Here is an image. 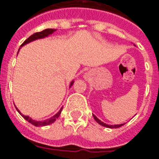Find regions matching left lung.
Wrapping results in <instances>:
<instances>
[{"label":"left lung","mask_w":159,"mask_h":159,"mask_svg":"<svg viewBox=\"0 0 159 159\" xmlns=\"http://www.w3.org/2000/svg\"><path fill=\"white\" fill-rule=\"evenodd\" d=\"M93 118H94V120H96V121L98 123L99 125H103V126H104V127H108V128H119L120 127V126H122L124 124H121V125H107L105 124V123H103V122H102L100 120H98V119L96 117V116L93 115Z\"/></svg>","instance_id":"obj_1"}]
</instances>
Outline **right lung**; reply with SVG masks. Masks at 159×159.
<instances>
[{
	"label": "right lung",
	"instance_id": "right-lung-1",
	"mask_svg": "<svg viewBox=\"0 0 159 159\" xmlns=\"http://www.w3.org/2000/svg\"><path fill=\"white\" fill-rule=\"evenodd\" d=\"M55 31H56V29H47L43 30V31L35 33V34H34L33 35H31L30 37L28 38V39H26V40L22 43V45H21V46H23V45H25V44H27V43H30V42H32V41L36 40V39H43V38L47 37V36H49L50 34H52L53 33H54ZM18 51H19V50H18ZM73 83H74L73 81L70 83V87L72 86ZM16 109H17V110L18 111V113H19L20 115L23 116V118L25 119L26 120H28L29 123H31L32 125H35V126H44V125H48L52 124V123H54V122L56 121V119H58V117L60 116V115H61V110H62V108H61V109H60V111H59L57 114H56L55 116H52L51 118L47 119V120H42V121H37V120H32L29 116H23V115H22V114L20 113L19 110L17 109V108H16Z\"/></svg>",
	"mask_w": 159,
	"mask_h": 159
}]
</instances>
